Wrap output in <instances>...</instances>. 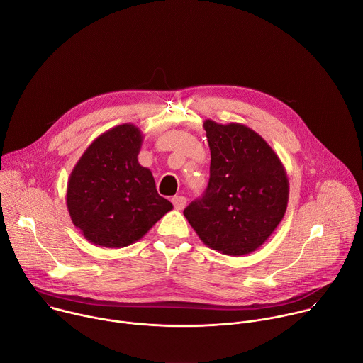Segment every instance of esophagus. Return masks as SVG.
<instances>
[{
    "label": "esophagus",
    "instance_id": "esophagus-1",
    "mask_svg": "<svg viewBox=\"0 0 363 363\" xmlns=\"http://www.w3.org/2000/svg\"><path fill=\"white\" fill-rule=\"evenodd\" d=\"M172 203L177 210H184L185 205H186V198L182 195H177L172 198Z\"/></svg>",
    "mask_w": 363,
    "mask_h": 363
}]
</instances>
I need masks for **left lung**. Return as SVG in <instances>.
Segmentation results:
<instances>
[{
  "instance_id": "8db88e82",
  "label": "left lung",
  "mask_w": 363,
  "mask_h": 363,
  "mask_svg": "<svg viewBox=\"0 0 363 363\" xmlns=\"http://www.w3.org/2000/svg\"><path fill=\"white\" fill-rule=\"evenodd\" d=\"M211 150L210 182L184 216L201 241L227 255L262 247L289 202L286 169L272 146L241 123L203 122Z\"/></svg>"
}]
</instances>
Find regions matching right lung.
I'll list each match as a JSON object with an SVG mask.
<instances>
[{"label": "right lung", "instance_id": "obj_1", "mask_svg": "<svg viewBox=\"0 0 363 363\" xmlns=\"http://www.w3.org/2000/svg\"><path fill=\"white\" fill-rule=\"evenodd\" d=\"M142 142L138 126H115L89 145L70 174V218L94 245H130L174 208L158 194L152 172L138 161Z\"/></svg>", "mask_w": 363, "mask_h": 363}]
</instances>
